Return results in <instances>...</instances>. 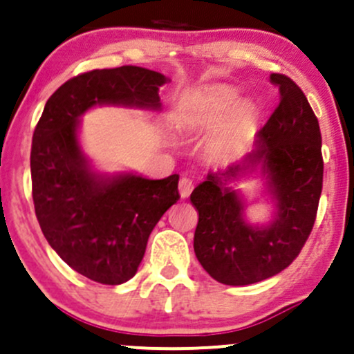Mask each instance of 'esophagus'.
I'll use <instances>...</instances> for the list:
<instances>
[{
  "label": "esophagus",
  "mask_w": 354,
  "mask_h": 354,
  "mask_svg": "<svg viewBox=\"0 0 354 354\" xmlns=\"http://www.w3.org/2000/svg\"><path fill=\"white\" fill-rule=\"evenodd\" d=\"M191 191H193V181L189 180V178H181L180 180V194L183 200H186V198L189 196Z\"/></svg>",
  "instance_id": "esophagus-1"
}]
</instances>
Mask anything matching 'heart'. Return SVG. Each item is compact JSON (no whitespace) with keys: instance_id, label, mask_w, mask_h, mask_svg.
<instances>
[{"instance_id":"obj_1","label":"heart","mask_w":354,"mask_h":354,"mask_svg":"<svg viewBox=\"0 0 354 354\" xmlns=\"http://www.w3.org/2000/svg\"><path fill=\"white\" fill-rule=\"evenodd\" d=\"M236 101L238 95L231 89H213L194 98L188 108V123L196 128H211L220 121L211 145L221 153L236 151L250 140L253 115L246 106L231 109Z\"/></svg>"}]
</instances>
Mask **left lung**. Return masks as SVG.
I'll return each mask as SVG.
<instances>
[{"instance_id": "8db88e82", "label": "left lung", "mask_w": 354, "mask_h": 354, "mask_svg": "<svg viewBox=\"0 0 354 354\" xmlns=\"http://www.w3.org/2000/svg\"><path fill=\"white\" fill-rule=\"evenodd\" d=\"M279 104L256 133V146L241 161L208 173L191 193L198 209L194 253L218 283L245 286L278 274L293 263L310 236L323 188L318 118L288 76L273 73ZM259 169L275 205L268 225H251L245 202L230 186Z\"/></svg>"}]
</instances>
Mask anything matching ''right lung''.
Instances as JSON below:
<instances>
[{"label": "right lung", "mask_w": 354, "mask_h": 354, "mask_svg": "<svg viewBox=\"0 0 354 354\" xmlns=\"http://www.w3.org/2000/svg\"><path fill=\"white\" fill-rule=\"evenodd\" d=\"M168 81L140 66L83 73L53 93L36 124V218L59 258L96 283L121 284L136 274L153 228L180 200V176L95 171L80 145V118L104 104L160 111V86Z\"/></svg>", "instance_id": "obj_1"}]
</instances>
